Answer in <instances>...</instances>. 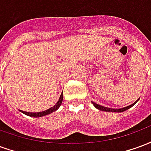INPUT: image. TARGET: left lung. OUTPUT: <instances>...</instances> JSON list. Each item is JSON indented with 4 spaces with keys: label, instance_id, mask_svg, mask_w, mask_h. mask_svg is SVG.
Returning <instances> with one entry per match:
<instances>
[{
    "label": "left lung",
    "instance_id": "left-lung-1",
    "mask_svg": "<svg viewBox=\"0 0 151 151\" xmlns=\"http://www.w3.org/2000/svg\"><path fill=\"white\" fill-rule=\"evenodd\" d=\"M138 99H137V101L134 102L133 104H132L131 105H129V106H127V107H125V108H118V109H115V108H107V107H104V106H101V105H99V104H95V103H94V102H92V104H93V105L95 106V108H97V109H99V110H100V111H111V112H122V111H126V110H128V109H129L130 108H132L133 105L135 104L138 101Z\"/></svg>",
    "mask_w": 151,
    "mask_h": 151
}]
</instances>
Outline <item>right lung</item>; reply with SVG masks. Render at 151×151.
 I'll use <instances>...</instances> for the list:
<instances>
[{
	"instance_id": "1",
	"label": "right lung",
	"mask_w": 151,
	"mask_h": 151,
	"mask_svg": "<svg viewBox=\"0 0 151 151\" xmlns=\"http://www.w3.org/2000/svg\"><path fill=\"white\" fill-rule=\"evenodd\" d=\"M63 101V92L61 93V95L60 96L59 100L58 102L56 103V104L54 105L53 107L52 108H50L49 109H47V110H45V111H40V112H28V111H22L20 110L21 112H22L25 115H27V116H29L31 117H41V116H47V115H48V114H51L54 112V111H56L58 108H60V106L61 105Z\"/></svg>"
}]
</instances>
